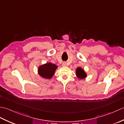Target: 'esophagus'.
<instances>
[{
    "instance_id": "34e87169",
    "label": "esophagus",
    "mask_w": 124,
    "mask_h": 124,
    "mask_svg": "<svg viewBox=\"0 0 124 124\" xmlns=\"http://www.w3.org/2000/svg\"><path fill=\"white\" fill-rule=\"evenodd\" d=\"M67 64L66 62H63V63H62V66L63 67H65V66H67Z\"/></svg>"
}]
</instances>
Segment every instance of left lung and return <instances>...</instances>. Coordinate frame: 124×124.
I'll return each mask as SVG.
<instances>
[{"instance_id": "8db88e82", "label": "left lung", "mask_w": 124, "mask_h": 124, "mask_svg": "<svg viewBox=\"0 0 124 124\" xmlns=\"http://www.w3.org/2000/svg\"><path fill=\"white\" fill-rule=\"evenodd\" d=\"M76 75H77V76L80 79L85 78L86 77V73L84 72V70L81 69V68H78L77 69V70H76Z\"/></svg>"}]
</instances>
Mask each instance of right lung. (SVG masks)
Segmentation results:
<instances>
[{
  "mask_svg": "<svg viewBox=\"0 0 124 124\" xmlns=\"http://www.w3.org/2000/svg\"><path fill=\"white\" fill-rule=\"evenodd\" d=\"M57 68V65L55 64L48 63L39 67L38 73L44 78L51 79L53 76Z\"/></svg>",
  "mask_w": 124,
  "mask_h": 124,
  "instance_id": "add662e5",
  "label": "right lung"
}]
</instances>
